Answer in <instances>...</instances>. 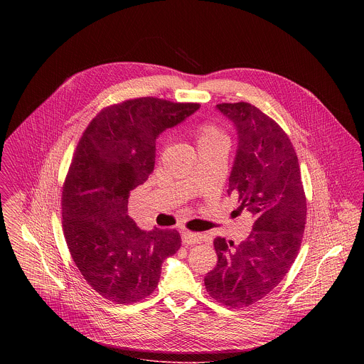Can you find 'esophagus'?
<instances>
[{
  "label": "esophagus",
  "instance_id": "34e87169",
  "mask_svg": "<svg viewBox=\"0 0 364 364\" xmlns=\"http://www.w3.org/2000/svg\"><path fill=\"white\" fill-rule=\"evenodd\" d=\"M181 240H183L184 244H187V245L196 244V242L203 240V235L195 233V232H190V230H183V232H181Z\"/></svg>",
  "mask_w": 364,
  "mask_h": 364
}]
</instances>
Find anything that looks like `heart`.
Instances as JSON below:
<instances>
[{"mask_svg":"<svg viewBox=\"0 0 364 364\" xmlns=\"http://www.w3.org/2000/svg\"><path fill=\"white\" fill-rule=\"evenodd\" d=\"M223 136L215 128L213 127H205L200 132V140H208V139H215Z\"/></svg>","mask_w":364,"mask_h":364,"instance_id":"obj_1","label":"heart"}]
</instances>
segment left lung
<instances>
[{
	"instance_id": "left-lung-1",
	"label": "left lung",
	"mask_w": 364,
	"mask_h": 364,
	"mask_svg": "<svg viewBox=\"0 0 364 364\" xmlns=\"http://www.w3.org/2000/svg\"><path fill=\"white\" fill-rule=\"evenodd\" d=\"M215 107L237 134L228 193L239 195L240 208L254 215V225L237 247L223 237L214 240L218 262L205 285L218 303L240 309L270 294L291 269L307 203L294 146L277 122L247 102Z\"/></svg>"
}]
</instances>
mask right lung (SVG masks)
Wrapping results in <instances>:
<instances>
[{"label": "right lung", "instance_id": "1", "mask_svg": "<svg viewBox=\"0 0 364 364\" xmlns=\"http://www.w3.org/2000/svg\"><path fill=\"white\" fill-rule=\"evenodd\" d=\"M199 107L153 97L113 105L90 122L76 147L63 190L64 236L87 284L113 303L153 294L164 260L181 245L174 229L138 228L128 198L154 169L158 136Z\"/></svg>", "mask_w": 364, "mask_h": 364}]
</instances>
